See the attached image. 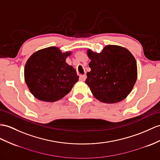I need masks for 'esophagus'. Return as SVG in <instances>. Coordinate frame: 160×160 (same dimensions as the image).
<instances>
[{"mask_svg":"<svg viewBox=\"0 0 160 160\" xmlns=\"http://www.w3.org/2000/svg\"><path fill=\"white\" fill-rule=\"evenodd\" d=\"M85 79H86V75H80L79 79L81 81H85Z\"/></svg>","mask_w":160,"mask_h":160,"instance_id":"obj_1","label":"esophagus"}]
</instances>
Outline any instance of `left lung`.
I'll return each mask as SVG.
<instances>
[{
  "instance_id": "1",
  "label": "left lung",
  "mask_w": 160,
  "mask_h": 160,
  "mask_svg": "<svg viewBox=\"0 0 160 160\" xmlns=\"http://www.w3.org/2000/svg\"><path fill=\"white\" fill-rule=\"evenodd\" d=\"M91 60L85 83L93 96L100 102L116 103L126 98L137 79V65L134 57L127 49L107 45L102 52L88 51Z\"/></svg>"
}]
</instances>
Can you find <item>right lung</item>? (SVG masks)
<instances>
[{
  "instance_id": "right-lung-1",
  "label": "right lung",
  "mask_w": 160,
  "mask_h": 160,
  "mask_svg": "<svg viewBox=\"0 0 160 160\" xmlns=\"http://www.w3.org/2000/svg\"><path fill=\"white\" fill-rule=\"evenodd\" d=\"M71 52L49 47L34 53L24 68L26 85L35 98L56 102L70 92L79 80L75 69L66 62Z\"/></svg>"
}]
</instances>
